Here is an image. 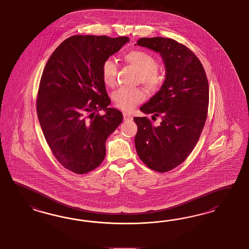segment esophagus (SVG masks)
<instances>
[{
    "label": "esophagus",
    "mask_w": 249,
    "mask_h": 249,
    "mask_svg": "<svg viewBox=\"0 0 249 249\" xmlns=\"http://www.w3.org/2000/svg\"><path fill=\"white\" fill-rule=\"evenodd\" d=\"M123 120L124 121H133V118L131 115L128 114L127 112H123Z\"/></svg>",
    "instance_id": "34e87169"
}]
</instances>
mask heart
Returning <instances> with one entry per match:
<instances>
[{
  "mask_svg": "<svg viewBox=\"0 0 249 249\" xmlns=\"http://www.w3.org/2000/svg\"><path fill=\"white\" fill-rule=\"evenodd\" d=\"M124 61L139 72V80L148 90H157L163 82V76L158 69V62L150 54L142 51H130L123 56ZM117 66L111 60H106L101 66V77L107 87L114 86ZM144 92L140 89L120 88L112 94L115 105L123 110H131L144 100Z\"/></svg>",
  "mask_w": 249,
  "mask_h": 249,
  "instance_id": "heart-1",
  "label": "heart"
}]
</instances>
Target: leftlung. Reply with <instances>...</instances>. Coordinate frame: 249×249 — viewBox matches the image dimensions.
Segmentation results:
<instances>
[{
	"label": "left lung",
	"mask_w": 249,
	"mask_h": 249,
	"mask_svg": "<svg viewBox=\"0 0 249 249\" xmlns=\"http://www.w3.org/2000/svg\"><path fill=\"white\" fill-rule=\"evenodd\" d=\"M137 45L161 56L166 76L160 89L141 107L145 114L161 116L160 125L135 117V147L148 168L167 172L188 158L200 137L208 114L209 81L197 57L178 41L141 38Z\"/></svg>",
	"instance_id": "obj_1"
}]
</instances>
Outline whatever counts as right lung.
Returning a JSON list of instances; mask_svg holds the SVG:
<instances>
[{
  "instance_id": "add662e5",
  "label": "right lung",
  "mask_w": 249,
  "mask_h": 249,
  "mask_svg": "<svg viewBox=\"0 0 249 249\" xmlns=\"http://www.w3.org/2000/svg\"><path fill=\"white\" fill-rule=\"evenodd\" d=\"M127 42L128 37L71 36L43 70L37 99L40 127L57 160L74 173L101 165L107 137L123 121L120 110L108 107L101 66ZM101 109L106 114L96 115Z\"/></svg>"
}]
</instances>
